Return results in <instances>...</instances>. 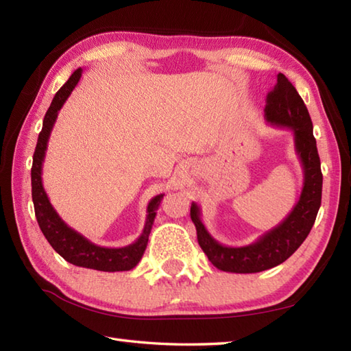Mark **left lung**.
<instances>
[{
  "mask_svg": "<svg viewBox=\"0 0 351 351\" xmlns=\"http://www.w3.org/2000/svg\"><path fill=\"white\" fill-rule=\"evenodd\" d=\"M264 117L273 126L293 131L295 154L303 167L302 193L293 211L278 226L267 230L255 243L240 247L214 240L200 219L199 205L193 202L190 215L196 226L199 245L211 264L221 271L259 273L282 264L306 240L322 205L323 173L309 111L283 73H279L278 83L267 95Z\"/></svg>",
  "mask_w": 351,
  "mask_h": 351,
  "instance_id": "obj_1",
  "label": "left lung"
}]
</instances>
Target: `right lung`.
<instances>
[{"label": "right lung", "mask_w": 351, "mask_h": 351, "mask_svg": "<svg viewBox=\"0 0 351 351\" xmlns=\"http://www.w3.org/2000/svg\"><path fill=\"white\" fill-rule=\"evenodd\" d=\"M81 75H83V69L81 68L72 73L69 80L60 87V90L56 93L54 99H52L43 119L42 131L39 134V138H37L32 167V197L34 204L36 219L45 238L52 245V249L63 259L68 261V263L77 267L92 268V270L99 271H128L136 267L140 263L141 256H143L149 234H151L156 215V210H158L164 195L152 197L151 202L147 204L146 223L143 232H141L137 240L132 244L125 245V247L114 249L101 247V245L88 241L84 235L77 232L75 229L66 225L60 215L54 210V206L51 205L47 191H45L42 184V166L45 154H47L51 131L54 128L58 111H60L63 104L69 98V95L78 84Z\"/></svg>", "instance_id": "obj_1"}]
</instances>
